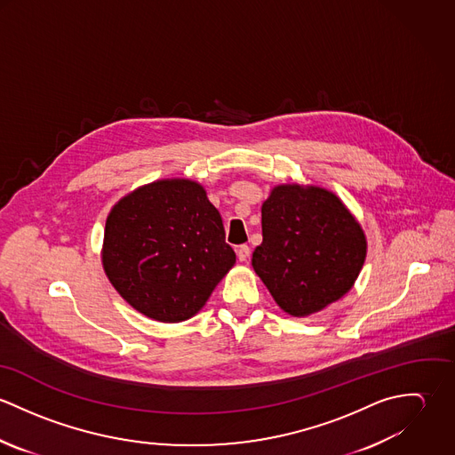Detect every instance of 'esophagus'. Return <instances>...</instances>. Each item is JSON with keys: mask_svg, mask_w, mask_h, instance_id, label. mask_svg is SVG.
Segmentation results:
<instances>
[{"mask_svg": "<svg viewBox=\"0 0 455 455\" xmlns=\"http://www.w3.org/2000/svg\"><path fill=\"white\" fill-rule=\"evenodd\" d=\"M236 256H238V259L242 260V262L251 259V247L249 245H240L236 249Z\"/></svg>", "mask_w": 455, "mask_h": 455, "instance_id": "obj_1", "label": "esophagus"}]
</instances>
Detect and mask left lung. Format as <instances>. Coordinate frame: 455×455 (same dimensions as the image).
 Returning <instances> with one entry per match:
<instances>
[{
  "label": "left lung",
  "instance_id": "left-lung-1",
  "mask_svg": "<svg viewBox=\"0 0 455 455\" xmlns=\"http://www.w3.org/2000/svg\"><path fill=\"white\" fill-rule=\"evenodd\" d=\"M260 217L252 266L283 312L312 315L352 289L368 243L338 196L315 186H276Z\"/></svg>",
  "mask_w": 455,
  "mask_h": 455
}]
</instances>
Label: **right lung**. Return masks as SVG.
<instances>
[{
	"label": "right lung",
	"mask_w": 455,
	"mask_h": 455,
	"mask_svg": "<svg viewBox=\"0 0 455 455\" xmlns=\"http://www.w3.org/2000/svg\"><path fill=\"white\" fill-rule=\"evenodd\" d=\"M103 269L134 310L159 323L196 315L235 266L219 210L189 179L134 189L110 210Z\"/></svg>",
	"instance_id": "add662e5"
}]
</instances>
